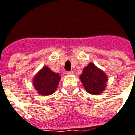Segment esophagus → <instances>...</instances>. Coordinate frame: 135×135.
<instances>
[{
  "label": "esophagus",
  "instance_id": "1",
  "mask_svg": "<svg viewBox=\"0 0 135 135\" xmlns=\"http://www.w3.org/2000/svg\"><path fill=\"white\" fill-rule=\"evenodd\" d=\"M67 74H68V75H72V74H74V71H72V70L68 71V72H67Z\"/></svg>",
  "mask_w": 135,
  "mask_h": 135
}]
</instances>
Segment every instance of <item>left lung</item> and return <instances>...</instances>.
I'll return each instance as SVG.
<instances>
[{
  "instance_id": "1",
  "label": "left lung",
  "mask_w": 135,
  "mask_h": 135,
  "mask_svg": "<svg viewBox=\"0 0 135 135\" xmlns=\"http://www.w3.org/2000/svg\"><path fill=\"white\" fill-rule=\"evenodd\" d=\"M80 79L88 93L98 95L105 90L108 76L101 69L90 62L84 68Z\"/></svg>"
}]
</instances>
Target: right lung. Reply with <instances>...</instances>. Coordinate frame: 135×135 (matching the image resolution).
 <instances>
[{
	"label": "right lung",
	"mask_w": 135,
	"mask_h": 135,
	"mask_svg": "<svg viewBox=\"0 0 135 135\" xmlns=\"http://www.w3.org/2000/svg\"><path fill=\"white\" fill-rule=\"evenodd\" d=\"M61 76L50 70L47 66H44L33 78V86L38 95L43 96L53 94L58 88Z\"/></svg>",
	"instance_id": "obj_1"
}]
</instances>
